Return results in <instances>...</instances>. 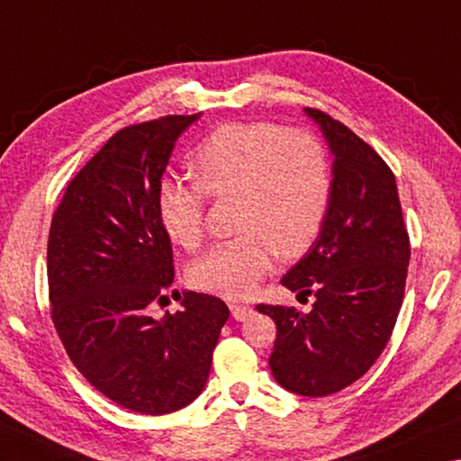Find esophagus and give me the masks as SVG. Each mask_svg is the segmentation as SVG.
I'll return each mask as SVG.
<instances>
[{
  "label": "esophagus",
  "mask_w": 461,
  "mask_h": 461,
  "mask_svg": "<svg viewBox=\"0 0 461 461\" xmlns=\"http://www.w3.org/2000/svg\"><path fill=\"white\" fill-rule=\"evenodd\" d=\"M229 307H230L232 317H235V320H239V321H245L247 317L253 315V307H251V304H245V303H229Z\"/></svg>",
  "instance_id": "1"
}]
</instances>
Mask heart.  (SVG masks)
I'll list each match as a JSON object with an SVG mask.
<instances>
[{
    "label": "heart",
    "mask_w": 461,
    "mask_h": 461,
    "mask_svg": "<svg viewBox=\"0 0 461 461\" xmlns=\"http://www.w3.org/2000/svg\"><path fill=\"white\" fill-rule=\"evenodd\" d=\"M195 181L165 176L158 216L167 235L197 249L206 195L237 197V237L216 243L191 266L197 288L224 296L253 293L276 258L296 259L320 235L331 194L330 160L320 138L270 122L226 123L195 148Z\"/></svg>",
    "instance_id": "heart-1"
}]
</instances>
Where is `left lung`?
<instances>
[{"mask_svg": "<svg viewBox=\"0 0 461 461\" xmlns=\"http://www.w3.org/2000/svg\"><path fill=\"white\" fill-rule=\"evenodd\" d=\"M304 113L334 154V181L320 237L280 282L315 303L309 313L266 303L258 311L276 323L274 379L293 393L323 398L363 377L392 338L410 237L387 162L328 113Z\"/></svg>", "mask_w": 461, "mask_h": 461, "instance_id": "left-lung-1", "label": "left lung"}]
</instances>
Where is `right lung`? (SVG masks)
Wrapping results in <instances>:
<instances>
[{
    "label": "right lung",
    "instance_id": "add662e5",
    "mask_svg": "<svg viewBox=\"0 0 461 461\" xmlns=\"http://www.w3.org/2000/svg\"><path fill=\"white\" fill-rule=\"evenodd\" d=\"M197 117L119 130L69 181L49 230V301L63 348L90 385L138 414L175 412L202 393L229 320L224 301L191 290H173L183 304L175 315H150L175 278L158 185Z\"/></svg>",
    "mask_w": 461,
    "mask_h": 461
}]
</instances>
